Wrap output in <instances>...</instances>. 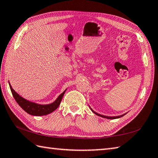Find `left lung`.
<instances>
[{
  "instance_id": "left-lung-1",
  "label": "left lung",
  "mask_w": 158,
  "mask_h": 158,
  "mask_svg": "<svg viewBox=\"0 0 158 158\" xmlns=\"http://www.w3.org/2000/svg\"><path fill=\"white\" fill-rule=\"evenodd\" d=\"M91 110H92V112H93L95 114H97V116H101V117H103V118H108V119H115V118H120V117H122V116H123L125 115V114H123V115H120V116H106L101 115V114H98V113H97V112H95L94 111H93V110H92V109H91Z\"/></svg>"
}]
</instances>
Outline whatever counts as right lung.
Listing matches in <instances>:
<instances>
[{
    "mask_svg": "<svg viewBox=\"0 0 158 158\" xmlns=\"http://www.w3.org/2000/svg\"><path fill=\"white\" fill-rule=\"evenodd\" d=\"M9 87H10L11 93L13 94L14 97L15 98V101L17 102L18 104L23 108V109L27 113L33 116H44L46 114H48L53 112L60 105L61 99L64 97V94L65 93V90L63 93H61L59 96L57 100L54 101L53 103L48 105H40L33 103V102H31L24 99V98L15 92L13 88L9 83Z\"/></svg>",
    "mask_w": 158,
    "mask_h": 158,
    "instance_id": "1",
    "label": "right lung"
}]
</instances>
